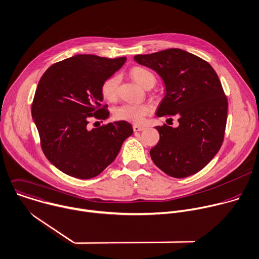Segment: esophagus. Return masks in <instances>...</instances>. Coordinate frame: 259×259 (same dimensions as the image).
I'll return each mask as SVG.
<instances>
[{
  "instance_id": "obj_1",
  "label": "esophagus",
  "mask_w": 259,
  "mask_h": 259,
  "mask_svg": "<svg viewBox=\"0 0 259 259\" xmlns=\"http://www.w3.org/2000/svg\"><path fill=\"white\" fill-rule=\"evenodd\" d=\"M133 128H134V132H141V131H144V130H145V126H142V125H134Z\"/></svg>"
}]
</instances>
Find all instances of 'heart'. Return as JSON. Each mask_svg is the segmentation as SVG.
<instances>
[{"label": "heart", "instance_id": "heart-1", "mask_svg": "<svg viewBox=\"0 0 259 259\" xmlns=\"http://www.w3.org/2000/svg\"><path fill=\"white\" fill-rule=\"evenodd\" d=\"M134 80L144 88L150 82H155V77L152 72L143 67H134L130 71ZM119 84V76L112 75L104 80L101 85V93L107 101H114L117 97ZM151 112V107L148 104H122L114 109L116 119L125 120L134 123H141L145 116Z\"/></svg>", "mask_w": 259, "mask_h": 259}]
</instances>
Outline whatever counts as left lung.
Instances as JSON below:
<instances>
[{"label":"left lung","mask_w":259,"mask_h":259,"mask_svg":"<svg viewBox=\"0 0 259 259\" xmlns=\"http://www.w3.org/2000/svg\"><path fill=\"white\" fill-rule=\"evenodd\" d=\"M134 59L163 81L165 95L156 115L179 117L178 127L156 126L160 139L150 150L153 162L178 179L198 172L215 156L225 136L228 100L217 72L208 62L181 49Z\"/></svg>","instance_id":"obj_1"}]
</instances>
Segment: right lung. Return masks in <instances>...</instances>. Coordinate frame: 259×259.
<instances>
[{
	"instance_id": "1",
	"label": "right lung",
	"mask_w": 259,
	"mask_h": 259,
	"mask_svg": "<svg viewBox=\"0 0 259 259\" xmlns=\"http://www.w3.org/2000/svg\"><path fill=\"white\" fill-rule=\"evenodd\" d=\"M79 54L50 66L40 77L31 115L48 160L62 172L81 180L100 175L116 158L133 126L124 120L90 130L91 117L106 119L101 85L125 63Z\"/></svg>"
}]
</instances>
